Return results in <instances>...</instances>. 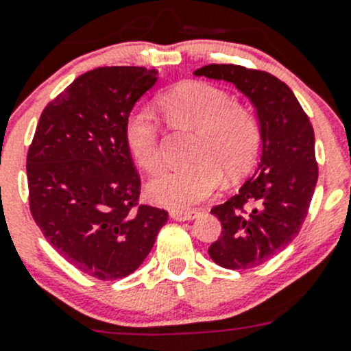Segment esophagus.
<instances>
[{"label":"esophagus","mask_w":351,"mask_h":351,"mask_svg":"<svg viewBox=\"0 0 351 351\" xmlns=\"http://www.w3.org/2000/svg\"><path fill=\"white\" fill-rule=\"evenodd\" d=\"M198 214L200 212L198 210H171V219H175V221H193V219L198 217Z\"/></svg>","instance_id":"34e87169"}]
</instances>
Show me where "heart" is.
Listing matches in <instances>:
<instances>
[{"mask_svg":"<svg viewBox=\"0 0 351 351\" xmlns=\"http://www.w3.org/2000/svg\"><path fill=\"white\" fill-rule=\"evenodd\" d=\"M159 107L175 129L195 130L193 162L166 169L146 186L147 198L169 208H189L229 180L243 176L260 149V125L253 113L234 104L222 88L205 81H183L159 98ZM125 143L134 161L147 173L161 166L159 127L147 110L127 119Z\"/></svg>","mask_w":351,"mask_h":351,"instance_id":"obj_1","label":"heart"}]
</instances>
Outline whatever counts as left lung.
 <instances>
[{"label": "left lung", "mask_w": 351, "mask_h": 351, "mask_svg": "<svg viewBox=\"0 0 351 351\" xmlns=\"http://www.w3.org/2000/svg\"><path fill=\"white\" fill-rule=\"evenodd\" d=\"M195 76L228 81L256 110L261 158L236 195L210 210L222 232L208 247L229 270L265 263L299 234L317 183L314 130L295 95L270 73L236 64H208Z\"/></svg>", "instance_id": "8db88e82"}]
</instances>
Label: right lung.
I'll return each instance as SVG.
<instances>
[{
	"label": "right lung",
	"instance_id": "right-lung-1",
	"mask_svg": "<svg viewBox=\"0 0 351 351\" xmlns=\"http://www.w3.org/2000/svg\"><path fill=\"white\" fill-rule=\"evenodd\" d=\"M158 71H88L42 112L27 154L30 212L54 250L83 274L117 280L136 271L168 221L141 205V178L125 143L134 105Z\"/></svg>",
	"mask_w": 351,
	"mask_h": 351
}]
</instances>
